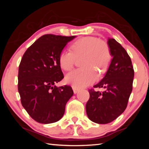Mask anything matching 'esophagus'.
I'll list each match as a JSON object with an SVG mask.
<instances>
[{"label": "esophagus", "instance_id": "obj_1", "mask_svg": "<svg viewBox=\"0 0 149 149\" xmlns=\"http://www.w3.org/2000/svg\"><path fill=\"white\" fill-rule=\"evenodd\" d=\"M72 89H73V91H74V93H75V94H76V93H77L79 91V89H77V88L75 87H72Z\"/></svg>", "mask_w": 149, "mask_h": 149}]
</instances>
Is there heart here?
Returning <instances> with one entry per match:
<instances>
[{
    "label": "heart",
    "mask_w": 149,
    "mask_h": 149,
    "mask_svg": "<svg viewBox=\"0 0 149 149\" xmlns=\"http://www.w3.org/2000/svg\"><path fill=\"white\" fill-rule=\"evenodd\" d=\"M71 50H63L58 58L61 68L70 70L74 66L75 60L82 56L81 68L72 70L65 75L68 84L76 88L85 87L97 80L99 71L104 73L109 66L112 54L107 42L95 37H81L73 42Z\"/></svg>",
    "instance_id": "b5f03b06"
}]
</instances>
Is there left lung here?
Masks as SVG:
<instances>
[{"instance_id": "obj_1", "label": "left lung", "mask_w": 149, "mask_h": 149, "mask_svg": "<svg viewBox=\"0 0 149 149\" xmlns=\"http://www.w3.org/2000/svg\"><path fill=\"white\" fill-rule=\"evenodd\" d=\"M108 45L112 59L104 78L93 86L104 88V91L89 90L90 97L86 104V112L92 122L106 124L124 112L133 89L134 70L124 48L114 39L108 38Z\"/></svg>"}]
</instances>
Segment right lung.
Listing matches in <instances>:
<instances>
[{
  "instance_id": "right-lung-1",
  "label": "right lung",
  "mask_w": 149,
  "mask_h": 149,
  "mask_svg": "<svg viewBox=\"0 0 149 149\" xmlns=\"http://www.w3.org/2000/svg\"><path fill=\"white\" fill-rule=\"evenodd\" d=\"M75 36L44 35L25 52L19 65L18 92L22 104L36 122L51 123L61 119L74 95L69 85L54 84L64 78L59 55Z\"/></svg>"
}]
</instances>
